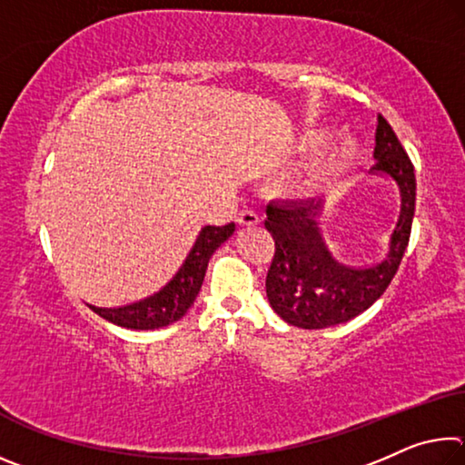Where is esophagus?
I'll use <instances>...</instances> for the list:
<instances>
[{"label":"esophagus","instance_id":"obj_1","mask_svg":"<svg viewBox=\"0 0 465 465\" xmlns=\"http://www.w3.org/2000/svg\"><path fill=\"white\" fill-rule=\"evenodd\" d=\"M238 223L243 225V227H254V225L261 223V217H258L256 211L243 209V211H240V215H238Z\"/></svg>","mask_w":465,"mask_h":465}]
</instances>
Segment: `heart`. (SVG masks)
I'll return each mask as SVG.
<instances>
[{
    "instance_id": "obj_1",
    "label": "heart",
    "mask_w": 465,
    "mask_h": 465,
    "mask_svg": "<svg viewBox=\"0 0 465 465\" xmlns=\"http://www.w3.org/2000/svg\"><path fill=\"white\" fill-rule=\"evenodd\" d=\"M326 127H305L297 133L289 152L305 160L297 174L289 180L287 193L293 199H318V196L332 191L341 184V180L355 168L361 155V143L352 137H334Z\"/></svg>"
}]
</instances>
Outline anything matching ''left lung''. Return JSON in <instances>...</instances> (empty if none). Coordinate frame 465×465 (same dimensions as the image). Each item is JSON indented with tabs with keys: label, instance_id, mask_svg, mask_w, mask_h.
I'll return each mask as SVG.
<instances>
[{
	"label": "left lung",
	"instance_id": "1",
	"mask_svg": "<svg viewBox=\"0 0 465 465\" xmlns=\"http://www.w3.org/2000/svg\"><path fill=\"white\" fill-rule=\"evenodd\" d=\"M373 157L371 174L391 178L400 199L398 217L380 261L365 266L338 261L320 223L324 199L279 201L266 207L264 227L274 240L266 297L287 324L305 330L344 324L371 308L402 262L414 219L416 178L412 162L381 114H377Z\"/></svg>",
	"mask_w": 465,
	"mask_h": 465
}]
</instances>
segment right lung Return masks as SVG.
Instances as JSON below:
<instances>
[{
	"label": "right lung",
	"instance_id": "1",
	"mask_svg": "<svg viewBox=\"0 0 465 465\" xmlns=\"http://www.w3.org/2000/svg\"><path fill=\"white\" fill-rule=\"evenodd\" d=\"M233 232L235 223H227L223 227H201L184 262L160 291L139 299L135 303L121 305V308H96V305L88 303L90 310L116 326L131 330H155L174 324L184 316L199 295L209 258L223 242L232 238Z\"/></svg>",
	"mask_w": 465,
	"mask_h": 465
}]
</instances>
